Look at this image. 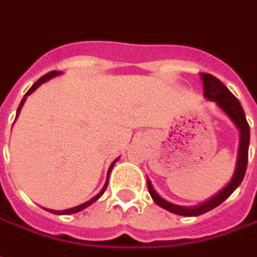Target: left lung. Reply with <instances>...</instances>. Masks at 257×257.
<instances>
[{
  "label": "left lung",
  "mask_w": 257,
  "mask_h": 257,
  "mask_svg": "<svg viewBox=\"0 0 257 257\" xmlns=\"http://www.w3.org/2000/svg\"><path fill=\"white\" fill-rule=\"evenodd\" d=\"M201 79H203L204 85V95L207 97L208 100L216 101V104L231 117V120L237 124V127L241 131L238 162H237V168H235V172H234L233 179L230 181L227 186L222 192H219L216 196H213L211 200H208L207 203L201 204L198 207H181V205L168 203V201H166L164 198L160 197L155 192V189L152 188V183L148 179V190L151 193L152 198L155 200V203L157 205H160L162 208H164V209L170 211V212L182 215V216H198V215H203V213L208 212V211H211L213 208L220 205L241 185L245 177L246 166H248L249 134L250 133H249V124L248 121H246V117H245V112L242 109V106L239 104V101L237 100V97L218 78H215L213 75L201 74Z\"/></svg>",
  "instance_id": "obj_1"
}]
</instances>
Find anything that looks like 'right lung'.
<instances>
[{"label": "right lung", "instance_id": "1", "mask_svg": "<svg viewBox=\"0 0 257 257\" xmlns=\"http://www.w3.org/2000/svg\"><path fill=\"white\" fill-rule=\"evenodd\" d=\"M57 74H59V72H57V71H50V72H48V74H46V75H44V76H42V78H39V79L37 80V82H35V83H34V85L31 86V87H30V90H29V91H27V93H26V95H24V98H23V100H22V102H20V105H19V108H18V113H16V116L19 115V112H20V109H22V106H23L24 100H26V97H27V95H29V94H31V93H33L34 90L37 89V87H38V86L41 85V83H44V82H46V80L50 79V78H52V76H54V75H57ZM116 162H117V159H116L115 162H113V163H112V164H110L109 171H108V178H109L110 170H112V167H113V164H115ZM106 186H108V179H106L105 186H104V188H102V190H101V192L98 193V194H97V196H94V197L91 198V200H89V201H86V203L80 204V205H78V207H75V208H69V209H65V211H52V209H48V211H49V212L56 213V215H69V213L79 212V211H82V209H85L86 207H89L90 204H93V203H94L95 200H98V198H100L101 196H102V194H104V192H105V190H106Z\"/></svg>", "mask_w": 257, "mask_h": 257}]
</instances>
